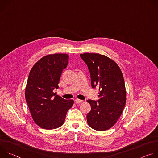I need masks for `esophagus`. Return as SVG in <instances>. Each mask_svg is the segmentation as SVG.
I'll use <instances>...</instances> for the list:
<instances>
[{
	"label": "esophagus",
	"instance_id": "34e87169",
	"mask_svg": "<svg viewBox=\"0 0 158 158\" xmlns=\"http://www.w3.org/2000/svg\"><path fill=\"white\" fill-rule=\"evenodd\" d=\"M75 102H76V104H80V103H82V102H83V101H82V100H80V99H76L75 100Z\"/></svg>",
	"mask_w": 158,
	"mask_h": 158
}]
</instances>
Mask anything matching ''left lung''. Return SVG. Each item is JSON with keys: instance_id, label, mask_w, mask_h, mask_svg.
I'll return each mask as SVG.
<instances>
[{"instance_id": "1", "label": "left lung", "mask_w": 158, "mask_h": 158, "mask_svg": "<svg viewBox=\"0 0 158 158\" xmlns=\"http://www.w3.org/2000/svg\"><path fill=\"white\" fill-rule=\"evenodd\" d=\"M81 57L91 74L93 88L99 89V100H87L91 109L87 114L88 125L104 131L120 118L126 102V91L122 71L116 62L98 53H84Z\"/></svg>"}]
</instances>
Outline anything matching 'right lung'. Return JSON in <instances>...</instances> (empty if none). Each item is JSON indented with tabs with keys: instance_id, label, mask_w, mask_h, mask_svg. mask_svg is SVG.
<instances>
[{
	"instance_id": "add662e5",
	"label": "right lung",
	"mask_w": 158,
	"mask_h": 158,
	"mask_svg": "<svg viewBox=\"0 0 158 158\" xmlns=\"http://www.w3.org/2000/svg\"><path fill=\"white\" fill-rule=\"evenodd\" d=\"M69 56L54 54L44 56L32 67L26 87L25 98L34 121L45 129H54L64 123L74 101L56 95L62 71Z\"/></svg>"
}]
</instances>
